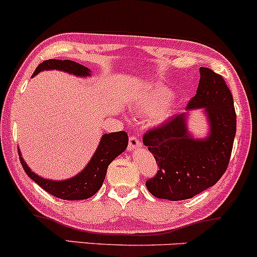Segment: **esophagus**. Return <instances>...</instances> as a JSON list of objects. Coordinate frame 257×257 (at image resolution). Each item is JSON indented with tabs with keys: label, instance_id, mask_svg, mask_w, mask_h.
Segmentation results:
<instances>
[{
	"label": "esophagus",
	"instance_id": "esophagus-1",
	"mask_svg": "<svg viewBox=\"0 0 257 257\" xmlns=\"http://www.w3.org/2000/svg\"><path fill=\"white\" fill-rule=\"evenodd\" d=\"M142 146V142H140V139L138 137H135V135H131L129 137V144H128V149L129 150H135V149L140 148Z\"/></svg>",
	"mask_w": 257,
	"mask_h": 257
}]
</instances>
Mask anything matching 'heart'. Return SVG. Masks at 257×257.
<instances>
[{
  "mask_svg": "<svg viewBox=\"0 0 257 257\" xmlns=\"http://www.w3.org/2000/svg\"><path fill=\"white\" fill-rule=\"evenodd\" d=\"M166 96H167V94L163 90H155V91L149 92L138 103V109L140 112L154 111L155 108H157L163 102ZM155 117H156V119H161L163 117V112H159Z\"/></svg>",
  "mask_w": 257,
  "mask_h": 257,
  "instance_id": "heart-1",
  "label": "heart"
}]
</instances>
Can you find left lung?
Instances as JSON below:
<instances>
[{"mask_svg":"<svg viewBox=\"0 0 257 257\" xmlns=\"http://www.w3.org/2000/svg\"><path fill=\"white\" fill-rule=\"evenodd\" d=\"M196 95L187 109H206L211 133L205 140L189 137L185 115L177 114L146 132L144 145L156 160L159 171L146 180L155 197L187 200L215 185L227 171L236 131L232 92L222 75L201 67Z\"/></svg>","mask_w":257,"mask_h":257,"instance_id":"1","label":"left lung"}]
</instances>
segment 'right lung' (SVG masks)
<instances>
[{
    "mask_svg": "<svg viewBox=\"0 0 257 257\" xmlns=\"http://www.w3.org/2000/svg\"><path fill=\"white\" fill-rule=\"evenodd\" d=\"M44 69H58L72 73L74 75H89V69L86 67L69 60L44 61L39 64L33 75H36ZM126 146H128V134L125 132L105 134L85 170L80 172L74 178L62 180V182L44 179L30 171L27 163L22 159L21 152H19V160L29 178L38 183L51 195L63 200H85L97 193L105 180L108 165L118 155L125 150Z\"/></svg>",
    "mask_w": 257,
    "mask_h": 257,
    "instance_id": "1",
    "label": "right lung"
}]
</instances>
